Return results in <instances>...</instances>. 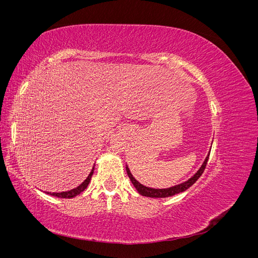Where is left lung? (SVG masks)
<instances>
[{"label":"left lung","instance_id":"1","mask_svg":"<svg viewBox=\"0 0 258 258\" xmlns=\"http://www.w3.org/2000/svg\"><path fill=\"white\" fill-rule=\"evenodd\" d=\"M209 156H210V154L206 157V159H205L204 163H202V166L200 167V169L189 179H187L186 182H183V183L178 184V185L169 187V188H163V189L151 188V187H146V186L142 185L141 183H139L137 181V179L134 177V175L131 174L130 170H129V168L127 166H126V170H127V174H128L129 178H130L131 183L134 184V186L136 187V189L139 191L140 195H142V196H145V197H151V198H166V197H171V196H173V195H175V194L182 192V191H185L186 189H188L189 187L201 176V174L204 173V171H205L206 166H207L208 159H209Z\"/></svg>","mask_w":258,"mask_h":258}]
</instances>
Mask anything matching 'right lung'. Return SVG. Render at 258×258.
Instances as JSON below:
<instances>
[{"label":"right lung","instance_id":"add662e5","mask_svg":"<svg viewBox=\"0 0 258 258\" xmlns=\"http://www.w3.org/2000/svg\"><path fill=\"white\" fill-rule=\"evenodd\" d=\"M93 170H95V168H92L91 172L89 173V175L87 176V178H86L85 181H84L80 186H77L76 188H73V189L68 190V191H62V192H48V191H47L46 194L51 195V196L58 197V198H73V197L77 196V195H80L82 191H84L86 188H87V186H88V184H89V182H90V179H91V176H92V174H93Z\"/></svg>","mask_w":258,"mask_h":258}]
</instances>
